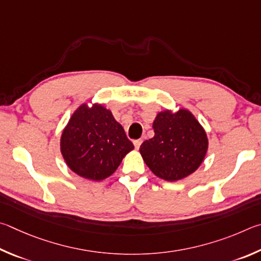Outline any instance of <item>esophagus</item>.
<instances>
[{"mask_svg":"<svg viewBox=\"0 0 261 261\" xmlns=\"http://www.w3.org/2000/svg\"><path fill=\"white\" fill-rule=\"evenodd\" d=\"M134 147H135V149H139L140 147H141V143H142V140L141 139H139V140H134Z\"/></svg>","mask_w":261,"mask_h":261,"instance_id":"34e87169","label":"esophagus"}]
</instances>
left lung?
<instances>
[{
	"instance_id": "left-lung-1",
	"label": "left lung",
	"mask_w": 261,
	"mask_h": 261,
	"mask_svg": "<svg viewBox=\"0 0 261 261\" xmlns=\"http://www.w3.org/2000/svg\"><path fill=\"white\" fill-rule=\"evenodd\" d=\"M154 136L144 141L140 152L154 175L177 181L194 173L207 151L206 133L187 110L158 113Z\"/></svg>"
}]
</instances>
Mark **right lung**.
Listing matches in <instances>:
<instances>
[{"label": "right lung", "mask_w": 261, "mask_h": 261, "mask_svg": "<svg viewBox=\"0 0 261 261\" xmlns=\"http://www.w3.org/2000/svg\"><path fill=\"white\" fill-rule=\"evenodd\" d=\"M134 149L120 123L102 105L82 104L73 113L61 139L67 166L85 179H107Z\"/></svg>", "instance_id": "obj_1"}]
</instances>
